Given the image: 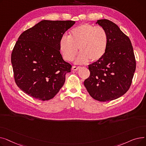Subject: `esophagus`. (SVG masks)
<instances>
[{
    "label": "esophagus",
    "instance_id": "1",
    "mask_svg": "<svg viewBox=\"0 0 146 146\" xmlns=\"http://www.w3.org/2000/svg\"><path fill=\"white\" fill-rule=\"evenodd\" d=\"M80 67H76V66H73L72 69L73 70H78V69H79Z\"/></svg>",
    "mask_w": 146,
    "mask_h": 146
}]
</instances>
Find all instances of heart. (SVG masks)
<instances>
[{"label": "heart", "instance_id": "b5f03b06", "mask_svg": "<svg viewBox=\"0 0 146 146\" xmlns=\"http://www.w3.org/2000/svg\"><path fill=\"white\" fill-rule=\"evenodd\" d=\"M108 36L101 27L83 24L72 29L69 36L63 35L59 42L60 52L66 61H72L80 53L75 63L85 64L101 60L108 49Z\"/></svg>", "mask_w": 146, "mask_h": 146}]
</instances>
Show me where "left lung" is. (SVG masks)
I'll list each match as a JSON object with an SVG mask.
<instances>
[{
    "mask_svg": "<svg viewBox=\"0 0 146 146\" xmlns=\"http://www.w3.org/2000/svg\"><path fill=\"white\" fill-rule=\"evenodd\" d=\"M96 24L108 34V49L101 60L88 66L90 76L84 85L95 100L110 101L129 89L135 70V59L131 41L118 25L108 19L98 20Z\"/></svg>",
    "mask_w": 146,
    "mask_h": 146,
    "instance_id": "obj_1",
    "label": "left lung"
}]
</instances>
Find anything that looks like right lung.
Returning <instances> with one entry per match:
<instances>
[{
	"mask_svg": "<svg viewBox=\"0 0 146 146\" xmlns=\"http://www.w3.org/2000/svg\"><path fill=\"white\" fill-rule=\"evenodd\" d=\"M73 21L43 20L22 33L11 54L14 78L24 93L38 100L53 98L72 66L60 52L59 42Z\"/></svg>",
	"mask_w": 146,
	"mask_h": 146,
	"instance_id": "1",
	"label": "right lung"
}]
</instances>
